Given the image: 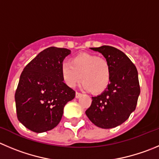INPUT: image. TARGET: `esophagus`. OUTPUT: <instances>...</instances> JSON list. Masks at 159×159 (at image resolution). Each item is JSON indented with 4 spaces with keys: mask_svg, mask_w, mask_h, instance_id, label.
Returning <instances> with one entry per match:
<instances>
[{
    "mask_svg": "<svg viewBox=\"0 0 159 159\" xmlns=\"http://www.w3.org/2000/svg\"><path fill=\"white\" fill-rule=\"evenodd\" d=\"M82 93H79V92H75V98H80L81 96H82Z\"/></svg>",
    "mask_w": 159,
    "mask_h": 159,
    "instance_id": "obj_1",
    "label": "esophagus"
}]
</instances>
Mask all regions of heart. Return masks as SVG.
I'll use <instances>...</instances> for the list:
<instances>
[{"label": "heart", "instance_id": "b5f03b06", "mask_svg": "<svg viewBox=\"0 0 159 159\" xmlns=\"http://www.w3.org/2000/svg\"><path fill=\"white\" fill-rule=\"evenodd\" d=\"M62 80L68 87H74L83 81L82 87L94 93L108 88L111 79L109 61L93 54L83 53L61 66Z\"/></svg>", "mask_w": 159, "mask_h": 159}]
</instances>
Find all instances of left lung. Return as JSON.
<instances>
[{
	"label": "left lung",
	"instance_id": "left-lung-1",
	"mask_svg": "<svg viewBox=\"0 0 159 159\" xmlns=\"http://www.w3.org/2000/svg\"><path fill=\"white\" fill-rule=\"evenodd\" d=\"M109 61L111 79L108 88L97 97L86 115L95 126L110 129L123 123L135 110L140 92L135 65L120 50L111 46L90 48Z\"/></svg>",
	"mask_w": 159,
	"mask_h": 159
}]
</instances>
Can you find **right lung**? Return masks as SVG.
Returning a JSON list of instances; mask_svg holds the SVG:
<instances>
[{"instance_id":"add662e5","label":"right lung","mask_w":159,"mask_h":159,"mask_svg":"<svg viewBox=\"0 0 159 159\" xmlns=\"http://www.w3.org/2000/svg\"><path fill=\"white\" fill-rule=\"evenodd\" d=\"M70 51L51 47L39 53L25 66L16 89V113L19 122L35 133L58 126L65 105L75 91L63 83L61 66Z\"/></svg>"}]
</instances>
